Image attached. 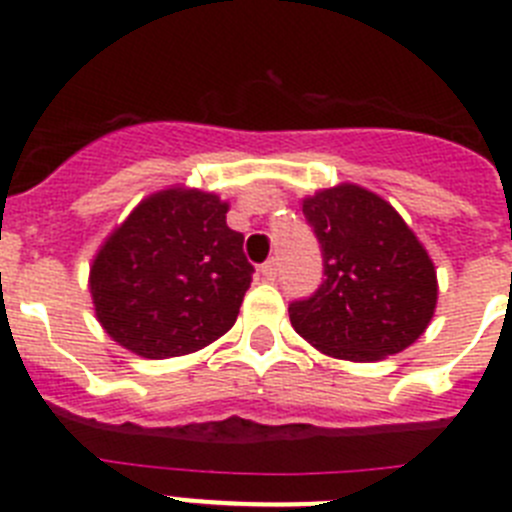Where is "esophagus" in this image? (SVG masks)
Instances as JSON below:
<instances>
[{
	"label": "esophagus",
	"instance_id": "34e87169",
	"mask_svg": "<svg viewBox=\"0 0 512 512\" xmlns=\"http://www.w3.org/2000/svg\"><path fill=\"white\" fill-rule=\"evenodd\" d=\"M261 277H264L266 282H274V279H277V261H266V264L261 266Z\"/></svg>",
	"mask_w": 512,
	"mask_h": 512
}]
</instances>
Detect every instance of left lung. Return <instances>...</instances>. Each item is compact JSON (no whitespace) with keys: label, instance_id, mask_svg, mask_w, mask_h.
<instances>
[{"label":"left lung","instance_id":"left-lung-1","mask_svg":"<svg viewBox=\"0 0 512 512\" xmlns=\"http://www.w3.org/2000/svg\"><path fill=\"white\" fill-rule=\"evenodd\" d=\"M323 248L325 279L292 302V328L320 354L382 361L413 346L438 302L433 259L400 212L372 189L343 182L302 200Z\"/></svg>","mask_w":512,"mask_h":512}]
</instances>
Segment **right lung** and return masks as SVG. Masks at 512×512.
<instances>
[{
  "label": "right lung",
  "mask_w": 512,
  "mask_h": 512,
  "mask_svg": "<svg viewBox=\"0 0 512 512\" xmlns=\"http://www.w3.org/2000/svg\"><path fill=\"white\" fill-rule=\"evenodd\" d=\"M230 205L202 189H158L94 253L89 295L104 333L143 359L187 356L233 328L253 266Z\"/></svg>",
  "instance_id": "obj_1"
}]
</instances>
